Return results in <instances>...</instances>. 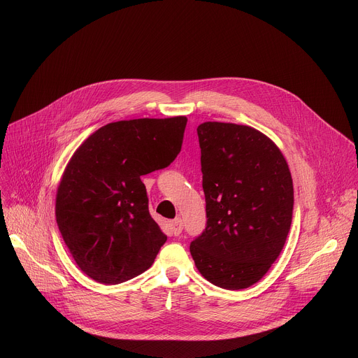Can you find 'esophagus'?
Here are the masks:
<instances>
[{"instance_id":"obj_1","label":"esophagus","mask_w":358,"mask_h":358,"mask_svg":"<svg viewBox=\"0 0 358 358\" xmlns=\"http://www.w3.org/2000/svg\"><path fill=\"white\" fill-rule=\"evenodd\" d=\"M170 227H171V231H173V234L176 235V236H178L180 234H181V231H182V220L181 218H176V220H173L171 222H170Z\"/></svg>"}]
</instances>
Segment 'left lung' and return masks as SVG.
<instances>
[{"instance_id": "8db88e82", "label": "left lung", "mask_w": 358, "mask_h": 358, "mask_svg": "<svg viewBox=\"0 0 358 358\" xmlns=\"http://www.w3.org/2000/svg\"><path fill=\"white\" fill-rule=\"evenodd\" d=\"M196 134L207 224L189 252L208 282L245 289L283 249L293 214L292 176L275 143L249 126L207 122Z\"/></svg>"}]
</instances>
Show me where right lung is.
Instances as JSON below:
<instances>
[{"mask_svg": "<svg viewBox=\"0 0 358 358\" xmlns=\"http://www.w3.org/2000/svg\"><path fill=\"white\" fill-rule=\"evenodd\" d=\"M187 119H134L94 131L71 159L57 195V222L78 266L117 285L155 262L167 241L148 211L141 176L169 167Z\"/></svg>", "mask_w": 358, "mask_h": 358, "instance_id": "obj_1", "label": "right lung"}]
</instances>
